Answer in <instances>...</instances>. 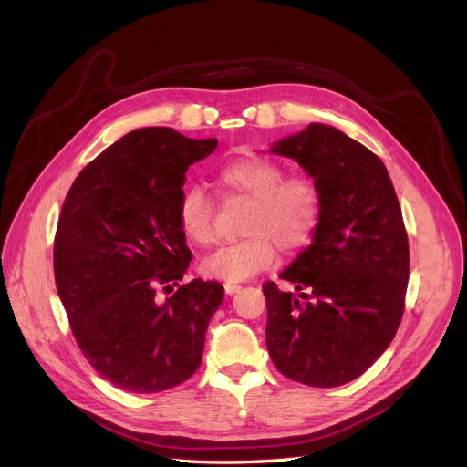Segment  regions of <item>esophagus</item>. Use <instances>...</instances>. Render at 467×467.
Wrapping results in <instances>:
<instances>
[{
	"label": "esophagus",
	"instance_id": "1",
	"mask_svg": "<svg viewBox=\"0 0 467 467\" xmlns=\"http://www.w3.org/2000/svg\"><path fill=\"white\" fill-rule=\"evenodd\" d=\"M243 289L241 285H236V283H224V293L226 295H234V293H239Z\"/></svg>",
	"mask_w": 467,
	"mask_h": 467
}]
</instances>
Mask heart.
<instances>
[{
	"label": "heart",
	"mask_w": 467,
	"mask_h": 467,
	"mask_svg": "<svg viewBox=\"0 0 467 467\" xmlns=\"http://www.w3.org/2000/svg\"><path fill=\"white\" fill-rule=\"evenodd\" d=\"M216 184L224 196H243L251 206L241 226L244 239L221 246L201 263L208 279H249L276 261V244L295 253L313 241L323 216V194L311 176L286 174L271 158L243 156L218 168ZM176 224L198 249L214 243V204L201 186H188L178 198Z\"/></svg>",
	"instance_id": "b5f03b06"
}]
</instances>
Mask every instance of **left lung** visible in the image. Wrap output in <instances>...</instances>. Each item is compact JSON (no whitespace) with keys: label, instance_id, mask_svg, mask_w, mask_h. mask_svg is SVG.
<instances>
[{"label":"left lung","instance_id":"left-lung-1","mask_svg":"<svg viewBox=\"0 0 467 467\" xmlns=\"http://www.w3.org/2000/svg\"><path fill=\"white\" fill-rule=\"evenodd\" d=\"M271 150L295 158L323 194V216L283 281L263 285L266 347L289 379L345 385L393 341L405 309L410 243L401 206L379 156L337 128L309 124Z\"/></svg>","mask_w":467,"mask_h":467}]
</instances>
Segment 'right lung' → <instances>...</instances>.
<instances>
[{
    "mask_svg": "<svg viewBox=\"0 0 467 467\" xmlns=\"http://www.w3.org/2000/svg\"><path fill=\"white\" fill-rule=\"evenodd\" d=\"M216 144L162 126L134 130L78 174L59 213L57 295L88 363L124 391L172 389L201 365L224 286L181 285L192 253L176 204L188 166ZM158 288L173 294L166 304L155 301Z\"/></svg>",
    "mask_w": 467,
    "mask_h": 467,
    "instance_id": "1",
    "label": "right lung"
}]
</instances>
